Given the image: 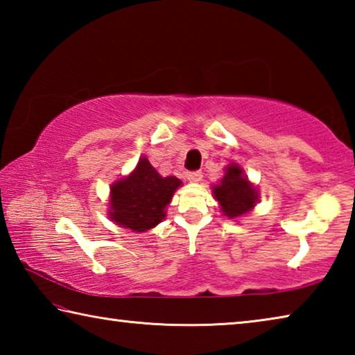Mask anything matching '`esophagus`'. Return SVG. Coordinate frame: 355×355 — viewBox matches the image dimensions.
Returning <instances> with one entry per match:
<instances>
[{
  "label": "esophagus",
  "instance_id": "34e87169",
  "mask_svg": "<svg viewBox=\"0 0 355 355\" xmlns=\"http://www.w3.org/2000/svg\"><path fill=\"white\" fill-rule=\"evenodd\" d=\"M202 172L200 171H196V172H189V175H188V180L191 183H199V182H202Z\"/></svg>",
  "mask_w": 355,
  "mask_h": 355
}]
</instances>
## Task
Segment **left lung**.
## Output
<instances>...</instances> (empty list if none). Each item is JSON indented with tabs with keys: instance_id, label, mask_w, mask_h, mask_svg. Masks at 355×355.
I'll list each match as a JSON object with an SVG mask.
<instances>
[{
	"instance_id": "1",
	"label": "left lung",
	"mask_w": 355,
	"mask_h": 355,
	"mask_svg": "<svg viewBox=\"0 0 355 355\" xmlns=\"http://www.w3.org/2000/svg\"><path fill=\"white\" fill-rule=\"evenodd\" d=\"M213 196L218 200L222 214L228 219H239L255 208L260 200L257 186L238 163H230L224 169V177L213 184Z\"/></svg>"
}]
</instances>
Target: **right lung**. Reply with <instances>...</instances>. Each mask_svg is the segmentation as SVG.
<instances>
[{
	"instance_id": "obj_1",
	"label": "right lung",
	"mask_w": 355,
	"mask_h": 355,
	"mask_svg": "<svg viewBox=\"0 0 355 355\" xmlns=\"http://www.w3.org/2000/svg\"><path fill=\"white\" fill-rule=\"evenodd\" d=\"M182 184L177 177L159 175L142 155L127 177L111 184L107 216L120 227L147 232L164 220L167 205Z\"/></svg>"
}]
</instances>
